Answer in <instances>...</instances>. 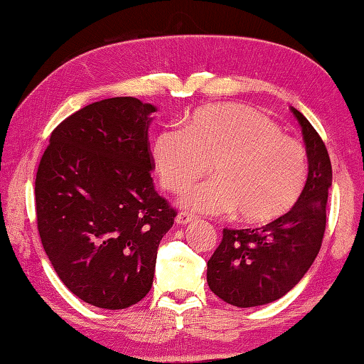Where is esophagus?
I'll list each match as a JSON object with an SVG mask.
<instances>
[{
  "mask_svg": "<svg viewBox=\"0 0 364 364\" xmlns=\"http://www.w3.org/2000/svg\"><path fill=\"white\" fill-rule=\"evenodd\" d=\"M190 222H193V215L188 214V212H185V210L179 212V214H177V217H176L177 225H187Z\"/></svg>",
  "mask_w": 364,
  "mask_h": 364,
  "instance_id": "34e87169",
  "label": "esophagus"
}]
</instances>
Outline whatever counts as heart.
<instances>
[{
  "mask_svg": "<svg viewBox=\"0 0 364 364\" xmlns=\"http://www.w3.org/2000/svg\"><path fill=\"white\" fill-rule=\"evenodd\" d=\"M152 160L171 193L187 190L210 164L214 181L191 188L185 205L203 214L236 210L239 220L257 225L290 212L309 177L306 149L264 114L239 102L200 107L182 132H160Z\"/></svg>",
  "mask_w": 364,
  "mask_h": 364,
  "instance_id": "b5f03b06",
  "label": "heart"
}]
</instances>
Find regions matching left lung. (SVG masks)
<instances>
[{"mask_svg": "<svg viewBox=\"0 0 364 364\" xmlns=\"http://www.w3.org/2000/svg\"><path fill=\"white\" fill-rule=\"evenodd\" d=\"M309 177L303 196L277 220L255 230H223L220 245L208 262L209 289L225 303L255 307L289 293L318 255L326 226L331 161L323 141L298 109Z\"/></svg>", "mask_w": 364, "mask_h": 364, "instance_id": "left-lung-1", "label": "left lung"}]
</instances>
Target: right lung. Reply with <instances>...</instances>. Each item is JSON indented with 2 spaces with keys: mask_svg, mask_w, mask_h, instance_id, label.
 Segmentation results:
<instances>
[{
  "mask_svg": "<svg viewBox=\"0 0 364 364\" xmlns=\"http://www.w3.org/2000/svg\"><path fill=\"white\" fill-rule=\"evenodd\" d=\"M154 112L133 97L92 102L53 129L38 168L41 242L61 282L101 309H127L150 291L174 223L150 177Z\"/></svg>",
  "mask_w": 364,
  "mask_h": 364,
  "instance_id": "right-lung-1",
  "label": "right lung"
}]
</instances>
